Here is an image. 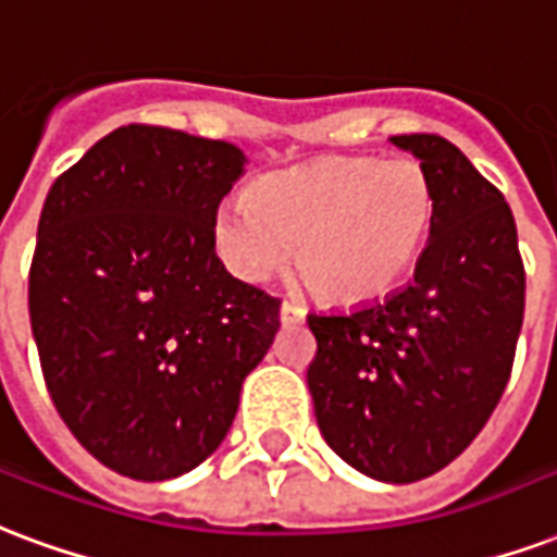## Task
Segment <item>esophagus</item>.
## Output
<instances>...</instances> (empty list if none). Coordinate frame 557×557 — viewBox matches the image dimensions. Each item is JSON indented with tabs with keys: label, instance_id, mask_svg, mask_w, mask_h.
<instances>
[{
	"label": "esophagus",
	"instance_id": "1",
	"mask_svg": "<svg viewBox=\"0 0 557 557\" xmlns=\"http://www.w3.org/2000/svg\"><path fill=\"white\" fill-rule=\"evenodd\" d=\"M304 319H307V310L300 304H295V300H283L280 304V321L283 324H300Z\"/></svg>",
	"mask_w": 557,
	"mask_h": 557
}]
</instances>
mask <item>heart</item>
<instances>
[{
    "label": "heart",
    "instance_id": "heart-1",
    "mask_svg": "<svg viewBox=\"0 0 557 557\" xmlns=\"http://www.w3.org/2000/svg\"><path fill=\"white\" fill-rule=\"evenodd\" d=\"M431 176L413 159L321 156L259 176L221 206L215 238L245 280L268 277L298 247L300 280L321 300L357 307L401 283L434 230Z\"/></svg>",
    "mask_w": 557,
    "mask_h": 557
}]
</instances>
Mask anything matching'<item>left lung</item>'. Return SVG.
Wrapping results in <instances>:
<instances>
[{
	"mask_svg": "<svg viewBox=\"0 0 557 557\" xmlns=\"http://www.w3.org/2000/svg\"><path fill=\"white\" fill-rule=\"evenodd\" d=\"M431 176V242L410 286L354 312H310L307 369L327 446L362 475L410 484L448 467L508 386L525 312L513 212L455 144L393 135Z\"/></svg>",
	"mask_w": 557,
	"mask_h": 557,
	"instance_id": "8db88e82",
	"label": "left lung"
}]
</instances>
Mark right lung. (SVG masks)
Listing matches in <instances>:
<instances>
[{"label": "right lung", "mask_w": 557, "mask_h": 557, "mask_svg": "<svg viewBox=\"0 0 557 557\" xmlns=\"http://www.w3.org/2000/svg\"><path fill=\"white\" fill-rule=\"evenodd\" d=\"M242 168L233 144L129 123L52 183L37 221L28 319L49 398L135 481L183 475L221 446L280 331V298L215 257Z\"/></svg>", "instance_id": "right-lung-1"}]
</instances>
